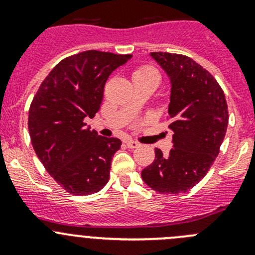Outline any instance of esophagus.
Masks as SVG:
<instances>
[{
	"label": "esophagus",
	"instance_id": "34e87169",
	"mask_svg": "<svg viewBox=\"0 0 255 255\" xmlns=\"http://www.w3.org/2000/svg\"><path fill=\"white\" fill-rule=\"evenodd\" d=\"M126 145H127L129 149H134V148H138L140 144L135 142V140H127V142H126Z\"/></svg>",
	"mask_w": 255,
	"mask_h": 255
}]
</instances>
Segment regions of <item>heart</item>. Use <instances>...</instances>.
Listing matches in <instances>:
<instances>
[{"label": "heart", "instance_id": "b5f03b06", "mask_svg": "<svg viewBox=\"0 0 255 255\" xmlns=\"http://www.w3.org/2000/svg\"><path fill=\"white\" fill-rule=\"evenodd\" d=\"M133 80H145V81H154L158 84L159 74L155 68L150 65H140L134 69L132 74Z\"/></svg>", "mask_w": 255, "mask_h": 255}]
</instances>
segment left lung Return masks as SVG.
<instances>
[{
  "label": "left lung",
  "instance_id": "8db88e82",
  "mask_svg": "<svg viewBox=\"0 0 255 255\" xmlns=\"http://www.w3.org/2000/svg\"><path fill=\"white\" fill-rule=\"evenodd\" d=\"M150 55L170 78L168 121L174 148L166 156L155 149L142 179L156 192L181 194L201 181L220 153L228 126L227 102L216 79L191 58L163 51Z\"/></svg>",
  "mask_w": 255,
  "mask_h": 255
}]
</instances>
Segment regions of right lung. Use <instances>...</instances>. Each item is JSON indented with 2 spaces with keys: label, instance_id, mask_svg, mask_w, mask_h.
Returning <instances> with one entry per match:
<instances>
[{
  "label": "right lung",
  "instance_id": "right-lung-1",
  "mask_svg": "<svg viewBox=\"0 0 255 255\" xmlns=\"http://www.w3.org/2000/svg\"><path fill=\"white\" fill-rule=\"evenodd\" d=\"M130 54L87 50L63 59L33 97L28 129L35 154L69 194L86 196L109 182L118 138L90 130L85 122L101 106L107 79Z\"/></svg>",
  "mask_w": 255,
  "mask_h": 255
}]
</instances>
